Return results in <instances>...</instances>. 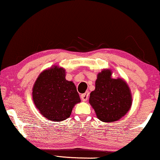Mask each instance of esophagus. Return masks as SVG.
<instances>
[{
  "instance_id": "1",
  "label": "esophagus",
  "mask_w": 160,
  "mask_h": 160,
  "mask_svg": "<svg viewBox=\"0 0 160 160\" xmlns=\"http://www.w3.org/2000/svg\"><path fill=\"white\" fill-rule=\"evenodd\" d=\"M88 98H89V92H85L81 95V98H82V100L84 102L87 101V99H88Z\"/></svg>"
}]
</instances>
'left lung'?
<instances>
[{
  "mask_svg": "<svg viewBox=\"0 0 160 160\" xmlns=\"http://www.w3.org/2000/svg\"><path fill=\"white\" fill-rule=\"evenodd\" d=\"M111 76V69L98 73L95 89L91 92L89 100L98 119L106 123H112L126 115L132 102V93L125 81Z\"/></svg>",
  "mask_w": 160,
  "mask_h": 160,
  "instance_id": "obj_1",
  "label": "left lung"
}]
</instances>
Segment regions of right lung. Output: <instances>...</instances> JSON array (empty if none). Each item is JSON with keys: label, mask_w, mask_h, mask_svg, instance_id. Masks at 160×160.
Segmentation results:
<instances>
[{"label": "right lung", "mask_w": 160, "mask_h": 160, "mask_svg": "<svg viewBox=\"0 0 160 160\" xmlns=\"http://www.w3.org/2000/svg\"><path fill=\"white\" fill-rule=\"evenodd\" d=\"M62 67L53 65L39 74L32 87V100L43 117L62 122L70 117L73 108L81 102L73 82L66 80Z\"/></svg>", "instance_id": "1"}]
</instances>
